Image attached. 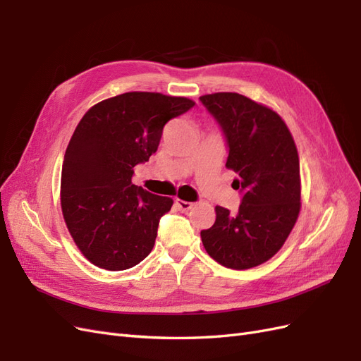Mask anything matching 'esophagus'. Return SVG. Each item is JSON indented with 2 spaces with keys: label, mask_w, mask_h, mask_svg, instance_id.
<instances>
[{
  "label": "esophagus",
  "mask_w": 361,
  "mask_h": 361,
  "mask_svg": "<svg viewBox=\"0 0 361 361\" xmlns=\"http://www.w3.org/2000/svg\"><path fill=\"white\" fill-rule=\"evenodd\" d=\"M174 203H176L178 209L182 211V212H188L190 209H192V206H194V203L185 202V200H180V199H176V200H174Z\"/></svg>",
  "instance_id": "34e87169"
}]
</instances>
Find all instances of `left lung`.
<instances>
[{
  "instance_id": "8db88e82",
  "label": "left lung",
  "mask_w": 361,
  "mask_h": 361,
  "mask_svg": "<svg viewBox=\"0 0 361 361\" xmlns=\"http://www.w3.org/2000/svg\"><path fill=\"white\" fill-rule=\"evenodd\" d=\"M220 123L228 147L226 167L241 190L236 215L215 206V223L202 231L206 253L232 269L269 260L283 247L301 209L300 158L289 128L274 110L231 92L200 96Z\"/></svg>"
}]
</instances>
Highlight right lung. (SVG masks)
<instances>
[{
    "label": "right lung",
    "mask_w": 361,
    "mask_h": 361,
    "mask_svg": "<svg viewBox=\"0 0 361 361\" xmlns=\"http://www.w3.org/2000/svg\"><path fill=\"white\" fill-rule=\"evenodd\" d=\"M194 105L182 96L129 92L97 102L75 128L61 169V212L93 265L128 269L154 248L173 199L135 187L134 167L155 154L169 120Z\"/></svg>",
    "instance_id": "obj_1"
}]
</instances>
